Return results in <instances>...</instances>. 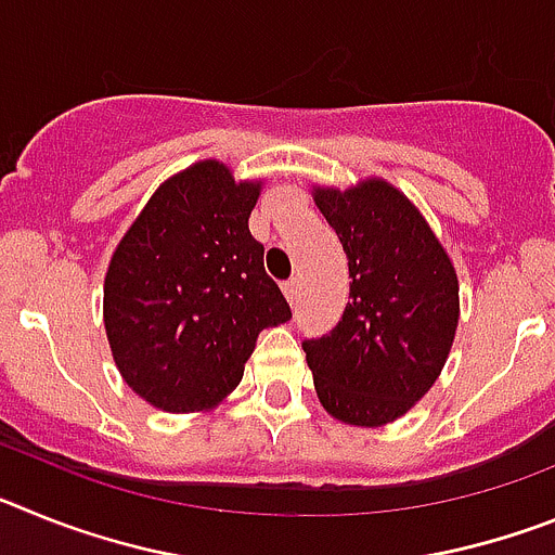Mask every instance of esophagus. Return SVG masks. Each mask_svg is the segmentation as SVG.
<instances>
[{"label": "esophagus", "mask_w": 555, "mask_h": 555, "mask_svg": "<svg viewBox=\"0 0 555 555\" xmlns=\"http://www.w3.org/2000/svg\"><path fill=\"white\" fill-rule=\"evenodd\" d=\"M297 286H300V281H297V278H292V281L283 283V294H286L288 302L297 300Z\"/></svg>", "instance_id": "esophagus-1"}]
</instances>
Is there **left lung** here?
<instances>
[{
    "mask_svg": "<svg viewBox=\"0 0 555 555\" xmlns=\"http://www.w3.org/2000/svg\"><path fill=\"white\" fill-rule=\"evenodd\" d=\"M350 267L338 325L302 350L320 403L361 428L395 423L442 372L459 327L453 261L416 205L386 180L313 189Z\"/></svg>",
    "mask_w": 555,
    "mask_h": 555,
    "instance_id": "1",
    "label": "left lung"
}]
</instances>
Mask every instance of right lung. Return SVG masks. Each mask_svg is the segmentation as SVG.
<instances>
[{"label": "right lung", "instance_id": "add662e5", "mask_svg": "<svg viewBox=\"0 0 555 555\" xmlns=\"http://www.w3.org/2000/svg\"><path fill=\"white\" fill-rule=\"evenodd\" d=\"M261 183L219 160L166 180L105 274V331L132 391L171 414L214 409L238 386L263 327L292 308L249 233Z\"/></svg>", "mask_w": 555, "mask_h": 555}]
</instances>
